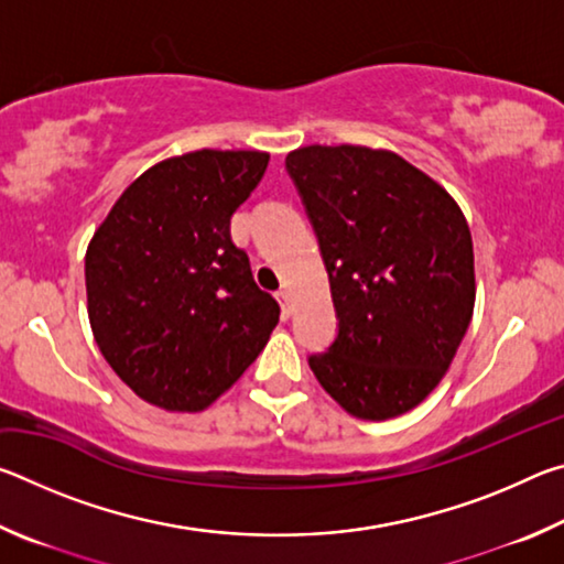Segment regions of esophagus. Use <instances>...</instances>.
Here are the masks:
<instances>
[{
  "label": "esophagus",
  "mask_w": 564,
  "mask_h": 564,
  "mask_svg": "<svg viewBox=\"0 0 564 564\" xmlns=\"http://www.w3.org/2000/svg\"><path fill=\"white\" fill-rule=\"evenodd\" d=\"M275 295H279V303H281V311H283V316L285 318H289L291 316V313H293V303H291V293L289 291H279V293H275Z\"/></svg>",
  "instance_id": "obj_1"
}]
</instances>
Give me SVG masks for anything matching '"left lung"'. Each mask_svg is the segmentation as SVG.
Wrapping results in <instances>:
<instances>
[{
  "label": "left lung",
  "instance_id": "obj_1",
  "mask_svg": "<svg viewBox=\"0 0 564 564\" xmlns=\"http://www.w3.org/2000/svg\"><path fill=\"white\" fill-rule=\"evenodd\" d=\"M326 263L338 336L308 366L362 420L403 415L441 383L473 318V238L443 186L390 151L285 156Z\"/></svg>",
  "mask_w": 564,
  "mask_h": 564
}]
</instances>
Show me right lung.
<instances>
[{"label":"right lung","mask_w":564,"mask_h":564,"mask_svg":"<svg viewBox=\"0 0 564 564\" xmlns=\"http://www.w3.org/2000/svg\"><path fill=\"white\" fill-rule=\"evenodd\" d=\"M263 151L174 156L123 191L87 248L94 338L147 403L204 410L259 358L279 303L253 281L231 216L261 184Z\"/></svg>","instance_id":"1"}]
</instances>
